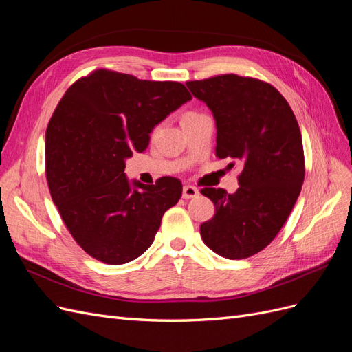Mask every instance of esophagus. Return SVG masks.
<instances>
[{"mask_svg":"<svg viewBox=\"0 0 352 352\" xmlns=\"http://www.w3.org/2000/svg\"><path fill=\"white\" fill-rule=\"evenodd\" d=\"M197 195H199V190L192 186V185H185L184 186V190H182V197L185 199H190V198H195Z\"/></svg>","mask_w":352,"mask_h":352,"instance_id":"esophagus-1","label":"esophagus"}]
</instances>
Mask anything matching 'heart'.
<instances>
[{
    "label": "heart",
    "mask_w": 352,
    "mask_h": 352,
    "mask_svg": "<svg viewBox=\"0 0 352 352\" xmlns=\"http://www.w3.org/2000/svg\"><path fill=\"white\" fill-rule=\"evenodd\" d=\"M198 113H194V111H188L185 116H184V119H186V117H192V116H197Z\"/></svg>",
    "instance_id": "heart-1"
}]
</instances>
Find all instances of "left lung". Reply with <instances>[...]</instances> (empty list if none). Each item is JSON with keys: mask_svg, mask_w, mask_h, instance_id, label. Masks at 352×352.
Here are the masks:
<instances>
[{"mask_svg": "<svg viewBox=\"0 0 352 352\" xmlns=\"http://www.w3.org/2000/svg\"><path fill=\"white\" fill-rule=\"evenodd\" d=\"M186 87L214 116L217 157L229 158V167L242 164L235 194L201 189L216 206L214 217L199 228L201 238L221 257L248 258L276 238L301 192L300 126L283 95L264 80L228 73Z\"/></svg>", "mask_w": 352, "mask_h": 352, "instance_id": "obj_1", "label": "left lung"}]
</instances>
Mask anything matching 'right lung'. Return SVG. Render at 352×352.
<instances>
[{
	"instance_id": "add662e5",
	"label": "right lung",
	"mask_w": 352,
	"mask_h": 352,
	"mask_svg": "<svg viewBox=\"0 0 352 352\" xmlns=\"http://www.w3.org/2000/svg\"><path fill=\"white\" fill-rule=\"evenodd\" d=\"M189 100L180 82L109 69L82 76L63 95L45 133V175L67 230L92 258L117 265L140 257L182 197V184L170 176L135 182L132 192L124 160L142 153L154 126Z\"/></svg>"
}]
</instances>
